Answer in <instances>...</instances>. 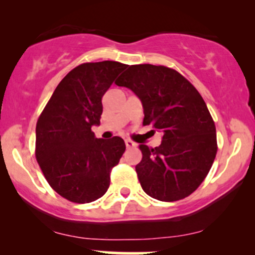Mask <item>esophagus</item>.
Returning <instances> with one entry per match:
<instances>
[{"label":"esophagus","mask_w":255,"mask_h":255,"mask_svg":"<svg viewBox=\"0 0 255 255\" xmlns=\"http://www.w3.org/2000/svg\"><path fill=\"white\" fill-rule=\"evenodd\" d=\"M126 146H127L128 148H130V147H135L136 146V142H134L133 140H130V139H126Z\"/></svg>","instance_id":"obj_1"}]
</instances>
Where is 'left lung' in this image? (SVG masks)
<instances>
[{
	"label": "left lung",
	"mask_w": 255,
	"mask_h": 255,
	"mask_svg": "<svg viewBox=\"0 0 255 255\" xmlns=\"http://www.w3.org/2000/svg\"><path fill=\"white\" fill-rule=\"evenodd\" d=\"M116 85L140 98L142 125L163 133L157 147L139 146L142 159L135 171L144 192L160 201L191 195L209 174L218 148L215 121L200 93L175 69L147 63L128 67Z\"/></svg>",
	"instance_id": "8db88e82"
}]
</instances>
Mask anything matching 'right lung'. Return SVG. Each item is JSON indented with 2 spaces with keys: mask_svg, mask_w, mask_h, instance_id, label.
Returning <instances> with one entry per match:
<instances>
[{
  "mask_svg": "<svg viewBox=\"0 0 255 255\" xmlns=\"http://www.w3.org/2000/svg\"><path fill=\"white\" fill-rule=\"evenodd\" d=\"M127 64L86 62L57 85L36 126V158L48 183L77 204L103 197L110 174L126 150L122 137L97 139L91 130L101 124L102 98Z\"/></svg>",
  "mask_w": 255,
  "mask_h": 255,
  "instance_id": "obj_1",
  "label": "right lung"
}]
</instances>
